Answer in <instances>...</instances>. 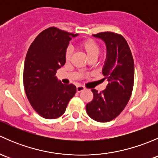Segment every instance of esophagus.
Returning a JSON list of instances; mask_svg holds the SVG:
<instances>
[{"label":"esophagus","mask_w":158,"mask_h":158,"mask_svg":"<svg viewBox=\"0 0 158 158\" xmlns=\"http://www.w3.org/2000/svg\"><path fill=\"white\" fill-rule=\"evenodd\" d=\"M83 90H85V88H84L83 86H82V85H78V86L76 87V91H77L78 92H80Z\"/></svg>","instance_id":"esophagus-1"}]
</instances>
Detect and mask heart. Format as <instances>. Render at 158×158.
Instances as JSON below:
<instances>
[{"label": "heart", "instance_id": "heart-1", "mask_svg": "<svg viewBox=\"0 0 158 158\" xmlns=\"http://www.w3.org/2000/svg\"><path fill=\"white\" fill-rule=\"evenodd\" d=\"M81 49H82L89 60L90 59H97L100 52V47L95 40L92 39L85 40L82 41L80 44ZM72 56V49L68 48L66 52V60H69Z\"/></svg>", "mask_w": 158, "mask_h": 158}]
</instances>
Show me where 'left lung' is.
Masks as SVG:
<instances>
[{"mask_svg":"<svg viewBox=\"0 0 158 158\" xmlns=\"http://www.w3.org/2000/svg\"><path fill=\"white\" fill-rule=\"evenodd\" d=\"M92 36L106 44L107 54L102 74L108 85L101 92L92 89L93 99L86 105V111L93 120L108 122L119 115L130 99L135 79L134 60L122 35L103 32Z\"/></svg>","mask_w":158,"mask_h":158,"instance_id":"obj_1","label":"left lung"}]
</instances>
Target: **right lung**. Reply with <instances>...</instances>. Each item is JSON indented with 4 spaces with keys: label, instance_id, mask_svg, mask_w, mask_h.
<instances>
[{
    "label": "right lung",
    "instance_id": "1",
    "mask_svg": "<svg viewBox=\"0 0 158 158\" xmlns=\"http://www.w3.org/2000/svg\"><path fill=\"white\" fill-rule=\"evenodd\" d=\"M77 36L49 27L36 36L27 51L23 69L25 92L33 109L44 118L63 115L76 92L74 85H64L55 75L66 63L69 41Z\"/></svg>",
    "mask_w": 158,
    "mask_h": 158
}]
</instances>
